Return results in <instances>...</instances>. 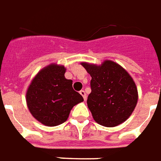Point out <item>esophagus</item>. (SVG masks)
Segmentation results:
<instances>
[{
	"label": "esophagus",
	"mask_w": 161,
	"mask_h": 161,
	"mask_svg": "<svg viewBox=\"0 0 161 161\" xmlns=\"http://www.w3.org/2000/svg\"><path fill=\"white\" fill-rule=\"evenodd\" d=\"M80 95L82 96H83V97H84V101H85V100H86V98H87V95H86V93H85V91H84V90H80Z\"/></svg>",
	"instance_id": "esophagus-1"
}]
</instances>
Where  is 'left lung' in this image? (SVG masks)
<instances>
[{"instance_id": "left-lung-1", "label": "left lung", "mask_w": 161, "mask_h": 161, "mask_svg": "<svg viewBox=\"0 0 161 161\" xmlns=\"http://www.w3.org/2000/svg\"><path fill=\"white\" fill-rule=\"evenodd\" d=\"M91 76V93L87 104L96 123L114 127L131 115L138 100L137 89L130 75L112 60L96 65L82 62Z\"/></svg>"}]
</instances>
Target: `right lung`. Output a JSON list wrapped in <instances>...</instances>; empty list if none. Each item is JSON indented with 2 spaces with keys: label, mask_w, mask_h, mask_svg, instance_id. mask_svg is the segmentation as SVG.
Segmentation results:
<instances>
[{
  "label": "right lung",
  "mask_w": 161,
  "mask_h": 161,
  "mask_svg": "<svg viewBox=\"0 0 161 161\" xmlns=\"http://www.w3.org/2000/svg\"><path fill=\"white\" fill-rule=\"evenodd\" d=\"M64 65L50 64L36 75L26 92L31 114L40 123L56 126L68 119L75 105L84 101L72 88V80L65 77Z\"/></svg>",
  "instance_id": "obj_1"
}]
</instances>
